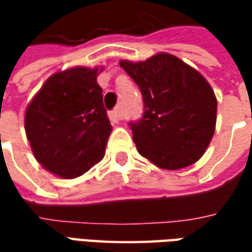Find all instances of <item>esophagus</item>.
Wrapping results in <instances>:
<instances>
[{
	"label": "esophagus",
	"instance_id": "obj_1",
	"mask_svg": "<svg viewBox=\"0 0 252 252\" xmlns=\"http://www.w3.org/2000/svg\"><path fill=\"white\" fill-rule=\"evenodd\" d=\"M109 119L113 123H119L120 120H123V116H121L120 108H115L113 110H110L109 112Z\"/></svg>",
	"mask_w": 252,
	"mask_h": 252
}]
</instances>
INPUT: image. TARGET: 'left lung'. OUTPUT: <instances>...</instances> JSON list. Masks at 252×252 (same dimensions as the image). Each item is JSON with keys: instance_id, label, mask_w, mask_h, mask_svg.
<instances>
[{"instance_id": "8db88e82", "label": "left lung", "mask_w": 252, "mask_h": 252, "mask_svg": "<svg viewBox=\"0 0 252 252\" xmlns=\"http://www.w3.org/2000/svg\"><path fill=\"white\" fill-rule=\"evenodd\" d=\"M120 66L143 95L142 117L129 123L139 154L166 170L195 163L216 126L217 101L211 85L170 54L139 63L121 61Z\"/></svg>"}]
</instances>
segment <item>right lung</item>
<instances>
[{
  "label": "right lung",
  "mask_w": 252,
  "mask_h": 252,
  "mask_svg": "<svg viewBox=\"0 0 252 252\" xmlns=\"http://www.w3.org/2000/svg\"><path fill=\"white\" fill-rule=\"evenodd\" d=\"M97 71L74 67L54 74L27 108L25 132L36 160L62 178L79 177L104 158L112 126Z\"/></svg>",
  "instance_id": "1"
}]
</instances>
